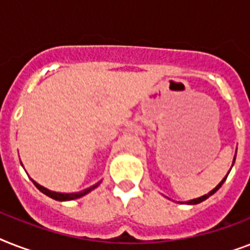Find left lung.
<instances>
[{"label":"left lung","instance_id":"8db88e82","mask_svg":"<svg viewBox=\"0 0 250 250\" xmlns=\"http://www.w3.org/2000/svg\"><path fill=\"white\" fill-rule=\"evenodd\" d=\"M235 160H236V154H235V157H233V161H232V166H233V164H235ZM229 171H231V168H229ZM229 172H227V175H226L225 178L222 179V182L219 183V184H218V186L215 187V188H214V189H211V190H210L209 193L204 194V196H201V197H197V198H193V200H189V201L182 202V204H188V205H196V204H200V202L205 201L206 198H209L210 196H213V194L215 193V192H217V190L219 189V188H221V187H222V184H223V183L226 182V179H227V176H229Z\"/></svg>","mask_w":250,"mask_h":250}]
</instances>
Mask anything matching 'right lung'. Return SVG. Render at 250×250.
I'll list each match as a JSON object with an SVG mask.
<instances>
[{
	"label": "right lung",
	"instance_id": "1",
	"mask_svg": "<svg viewBox=\"0 0 250 250\" xmlns=\"http://www.w3.org/2000/svg\"><path fill=\"white\" fill-rule=\"evenodd\" d=\"M31 180H32L33 184L36 186L37 189L41 190L42 193L49 196V197L53 198V200H57V201H71V200H76V198L83 197V196L89 193L90 190H93L94 188H97V187L100 186V183H101V182L96 183V184H93V186H90L89 188H85V189L80 190V192H74V193H62V192H54V190H50L48 189V188H45V187L40 186V184L35 182L33 179H31Z\"/></svg>",
	"mask_w": 250,
	"mask_h": 250
}]
</instances>
